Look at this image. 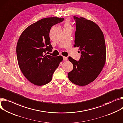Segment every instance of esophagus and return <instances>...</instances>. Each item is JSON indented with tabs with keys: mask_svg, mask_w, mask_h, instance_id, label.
Wrapping results in <instances>:
<instances>
[{
	"mask_svg": "<svg viewBox=\"0 0 123 123\" xmlns=\"http://www.w3.org/2000/svg\"><path fill=\"white\" fill-rule=\"evenodd\" d=\"M63 60L64 61H67V57H63Z\"/></svg>",
	"mask_w": 123,
	"mask_h": 123,
	"instance_id": "1",
	"label": "esophagus"
}]
</instances>
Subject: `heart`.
Returning <instances> with one entry per match:
<instances>
[{
  "label": "heart",
  "mask_w": 123,
  "mask_h": 123,
  "mask_svg": "<svg viewBox=\"0 0 123 123\" xmlns=\"http://www.w3.org/2000/svg\"><path fill=\"white\" fill-rule=\"evenodd\" d=\"M65 26H67V27H68L69 26V21H67L66 22V23H65Z\"/></svg>",
  "instance_id": "b5f03b06"
}]
</instances>
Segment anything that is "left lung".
<instances>
[{
	"label": "left lung",
	"mask_w": 123,
	"mask_h": 123,
	"mask_svg": "<svg viewBox=\"0 0 123 123\" xmlns=\"http://www.w3.org/2000/svg\"><path fill=\"white\" fill-rule=\"evenodd\" d=\"M75 20V47L79 48V61L69 57L73 65L68 77L72 83L80 86H86L96 79L102 71L106 60L104 37L99 26L83 17L74 16Z\"/></svg>",
	"instance_id": "8db88e82"
}]
</instances>
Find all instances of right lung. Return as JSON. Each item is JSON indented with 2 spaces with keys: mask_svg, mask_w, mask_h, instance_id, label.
Listing matches in <instances>:
<instances>
[{
  "mask_svg": "<svg viewBox=\"0 0 123 123\" xmlns=\"http://www.w3.org/2000/svg\"><path fill=\"white\" fill-rule=\"evenodd\" d=\"M64 18H46L31 25L24 31L18 41L16 53L19 66L24 76L36 86L49 83L63 60L61 56L47 55L52 52L49 32ZM48 53V52H47Z\"/></svg>",
  "mask_w": 123,
  "mask_h": 123,
  "instance_id": "obj_1",
  "label": "right lung"
}]
</instances>
